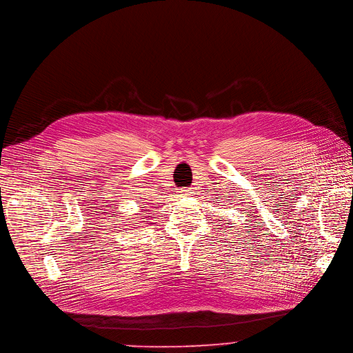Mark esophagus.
<instances>
[{
  "label": "esophagus",
  "mask_w": 353,
  "mask_h": 353,
  "mask_svg": "<svg viewBox=\"0 0 353 353\" xmlns=\"http://www.w3.org/2000/svg\"><path fill=\"white\" fill-rule=\"evenodd\" d=\"M193 192H192V189L190 188H180L179 190H177V196L179 197H186V196H189V194H192Z\"/></svg>",
  "instance_id": "1"
}]
</instances>
